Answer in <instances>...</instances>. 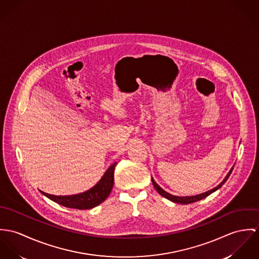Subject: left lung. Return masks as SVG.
<instances>
[{"label":"left lung","instance_id":"obj_1","mask_svg":"<svg viewBox=\"0 0 259 259\" xmlns=\"http://www.w3.org/2000/svg\"><path fill=\"white\" fill-rule=\"evenodd\" d=\"M233 167H234V166H233ZM233 167L230 169V172L227 175V177L224 179V181H223L219 186H217L215 188H213V189H211V190H209V191H207V192H205V193H202V194H200V195H196V196H191V197H177V196H172L171 194L167 193L166 191H164V190L154 181L153 178H152V183H153V186L155 187L156 191H157L161 196H163L164 198H166V199H168V200H170L171 201H174V202L183 203V204H188V203H192V202H195V201H201L202 199L206 198L208 195H210L211 193H213V192H215L217 190H219V189L227 182V180L229 179L230 174H231L232 170H233Z\"/></svg>","mask_w":259,"mask_h":259}]
</instances>
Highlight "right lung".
I'll use <instances>...</instances> for the list:
<instances>
[{
	"label": "right lung",
	"instance_id": "obj_1",
	"mask_svg": "<svg viewBox=\"0 0 259 259\" xmlns=\"http://www.w3.org/2000/svg\"><path fill=\"white\" fill-rule=\"evenodd\" d=\"M116 163L112 164L104 172L100 181L84 193L72 196H54L42 193L50 200L58 202L63 206L77 209H90L105 201L109 196L114 184V169Z\"/></svg>",
	"mask_w": 259,
	"mask_h": 259
}]
</instances>
